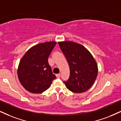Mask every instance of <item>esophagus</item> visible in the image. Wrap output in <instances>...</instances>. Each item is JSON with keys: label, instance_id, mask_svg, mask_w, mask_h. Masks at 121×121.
Instances as JSON below:
<instances>
[{"label": "esophagus", "instance_id": "1", "mask_svg": "<svg viewBox=\"0 0 121 121\" xmlns=\"http://www.w3.org/2000/svg\"><path fill=\"white\" fill-rule=\"evenodd\" d=\"M60 73H59V74H56V78H60Z\"/></svg>", "mask_w": 121, "mask_h": 121}]
</instances>
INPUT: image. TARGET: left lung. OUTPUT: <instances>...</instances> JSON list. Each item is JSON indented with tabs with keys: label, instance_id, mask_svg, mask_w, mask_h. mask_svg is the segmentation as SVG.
<instances>
[{
	"label": "left lung",
	"instance_id": "left-lung-1",
	"mask_svg": "<svg viewBox=\"0 0 121 121\" xmlns=\"http://www.w3.org/2000/svg\"><path fill=\"white\" fill-rule=\"evenodd\" d=\"M69 67V77L63 81L68 90L75 93L85 92L91 87L98 75L94 58L83 46L72 41L58 43Z\"/></svg>",
	"mask_w": 121,
	"mask_h": 121
}]
</instances>
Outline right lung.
I'll return each instance as SVG.
<instances>
[{
  "mask_svg": "<svg viewBox=\"0 0 121 121\" xmlns=\"http://www.w3.org/2000/svg\"><path fill=\"white\" fill-rule=\"evenodd\" d=\"M56 44L50 41L38 44L30 49L22 57L18 68V77L28 91L41 93L49 89L56 78L48 60Z\"/></svg>",
  "mask_w": 121,
  "mask_h": 121,
  "instance_id": "obj_1",
  "label": "right lung"
}]
</instances>
